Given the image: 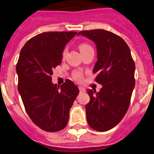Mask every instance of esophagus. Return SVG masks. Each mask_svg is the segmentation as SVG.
I'll return each instance as SVG.
<instances>
[{
  "mask_svg": "<svg viewBox=\"0 0 154 154\" xmlns=\"http://www.w3.org/2000/svg\"><path fill=\"white\" fill-rule=\"evenodd\" d=\"M79 89L80 92H85V91H86V89H85V88H83V87H81V86H79Z\"/></svg>",
  "mask_w": 154,
  "mask_h": 154,
  "instance_id": "34e87169",
  "label": "esophagus"
}]
</instances>
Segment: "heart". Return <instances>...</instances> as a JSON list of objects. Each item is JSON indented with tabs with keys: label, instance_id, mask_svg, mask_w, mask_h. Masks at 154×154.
I'll return each instance as SVG.
<instances>
[{
	"label": "heart",
	"instance_id": "heart-1",
	"mask_svg": "<svg viewBox=\"0 0 154 154\" xmlns=\"http://www.w3.org/2000/svg\"><path fill=\"white\" fill-rule=\"evenodd\" d=\"M91 48H93V47H92L89 43H83L79 45V50L80 51H81V53H82V52L87 51V50L89 49H91ZM67 52H68V50H67V48H65V49L63 51V57H64V56L66 55ZM82 76H83L82 75V73L81 72H79V71H75V72H74V73H73V78H74L76 81H81V80L82 79Z\"/></svg>",
	"mask_w": 154,
	"mask_h": 154
}]
</instances>
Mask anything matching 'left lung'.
Returning a JSON list of instances; mask_svg holds the SVG:
<instances>
[{
  "instance_id": "1",
  "label": "left lung",
  "mask_w": 154,
  "mask_h": 154,
  "mask_svg": "<svg viewBox=\"0 0 154 154\" xmlns=\"http://www.w3.org/2000/svg\"><path fill=\"white\" fill-rule=\"evenodd\" d=\"M97 45V61L93 73L103 87L100 92L88 90L90 102L86 118L93 129L105 132L122 121L128 111L135 86V62L128 46L121 36L104 29L81 31Z\"/></svg>"
}]
</instances>
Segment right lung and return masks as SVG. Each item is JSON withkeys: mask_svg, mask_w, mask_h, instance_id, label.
Here are the masks:
<instances>
[{"mask_svg": "<svg viewBox=\"0 0 154 154\" xmlns=\"http://www.w3.org/2000/svg\"><path fill=\"white\" fill-rule=\"evenodd\" d=\"M77 32L38 34L21 50L16 64L18 90L34 124L47 132L65 128L69 111L79 90L69 79L61 87L51 82L53 69L61 63L62 51Z\"/></svg>", "mask_w": 154, "mask_h": 154, "instance_id": "obj_1", "label": "right lung"}]
</instances>
